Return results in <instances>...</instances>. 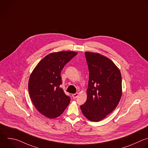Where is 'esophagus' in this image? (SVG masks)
Instances as JSON below:
<instances>
[{
	"instance_id": "esophagus-1",
	"label": "esophagus",
	"mask_w": 148,
	"mask_h": 148,
	"mask_svg": "<svg viewBox=\"0 0 148 148\" xmlns=\"http://www.w3.org/2000/svg\"><path fill=\"white\" fill-rule=\"evenodd\" d=\"M78 96V93H75L72 95V96H73V97L74 98V99H75V98H76Z\"/></svg>"
}]
</instances>
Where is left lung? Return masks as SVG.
I'll return each mask as SVG.
<instances>
[{"instance_id":"obj_1","label":"left lung","mask_w":148,"mask_h":148,"mask_svg":"<svg viewBox=\"0 0 148 148\" xmlns=\"http://www.w3.org/2000/svg\"><path fill=\"white\" fill-rule=\"evenodd\" d=\"M89 70L86 102L80 106L86 118L97 122L105 119L118 105L122 95L121 75L109 58L97 53L85 52Z\"/></svg>"}]
</instances>
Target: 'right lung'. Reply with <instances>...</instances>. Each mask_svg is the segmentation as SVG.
<instances>
[{
	"label": "right lung",
	"instance_id": "add662e5",
	"mask_svg": "<svg viewBox=\"0 0 148 148\" xmlns=\"http://www.w3.org/2000/svg\"><path fill=\"white\" fill-rule=\"evenodd\" d=\"M77 55L72 51L49 54L38 63L29 77L28 91L31 101L36 109L49 119L61 115L70 103V96L60 87V73Z\"/></svg>",
	"mask_w": 148,
	"mask_h": 148
}]
</instances>
